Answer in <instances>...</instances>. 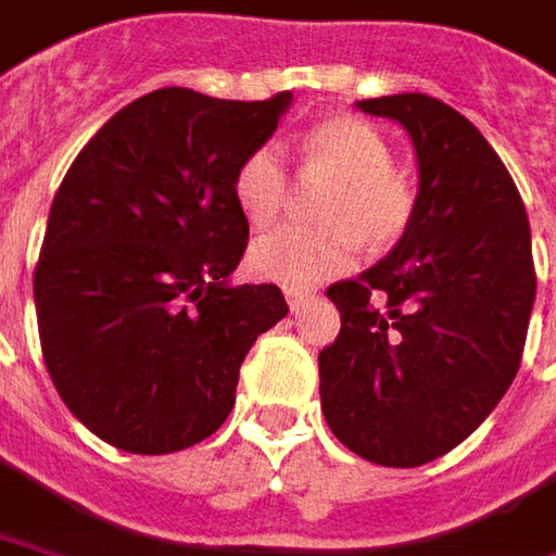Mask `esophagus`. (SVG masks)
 <instances>
[{"mask_svg":"<svg viewBox=\"0 0 556 556\" xmlns=\"http://www.w3.org/2000/svg\"><path fill=\"white\" fill-rule=\"evenodd\" d=\"M305 303H308V293H303V290H287V305H290V312H300Z\"/></svg>","mask_w":556,"mask_h":556,"instance_id":"34e87169","label":"esophagus"}]
</instances>
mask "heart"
Returning <instances> with one entry per match:
<instances>
[{
    "label": "heart",
    "instance_id": "b5f03b06",
    "mask_svg": "<svg viewBox=\"0 0 556 556\" xmlns=\"http://www.w3.org/2000/svg\"><path fill=\"white\" fill-rule=\"evenodd\" d=\"M303 170L333 186L321 201V229L285 226L256 238L248 253L251 271L263 281L308 290L355 266L361 241L389 248L407 232L413 186L391 165L389 140L367 122L337 115L308 130ZM235 204L251 226H271L290 192L285 149L263 143L235 170Z\"/></svg>",
    "mask_w": 556,
    "mask_h": 556
}]
</instances>
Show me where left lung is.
Instances as JSON below:
<instances>
[{"mask_svg":"<svg viewBox=\"0 0 556 556\" xmlns=\"http://www.w3.org/2000/svg\"><path fill=\"white\" fill-rule=\"evenodd\" d=\"M409 134L407 232L327 296L342 330L318 355L330 431L361 459L416 468L459 446L511 389L532 303L530 219L495 149L428 94L357 100Z\"/></svg>","mask_w":556,"mask_h":556,"instance_id":"obj_1","label":"left lung"}]
</instances>
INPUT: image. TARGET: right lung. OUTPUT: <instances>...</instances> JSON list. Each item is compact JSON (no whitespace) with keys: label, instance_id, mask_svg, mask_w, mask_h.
Instances as JSON below:
<instances>
[{"label":"right lung","instance_id":"add662e5","mask_svg":"<svg viewBox=\"0 0 556 556\" xmlns=\"http://www.w3.org/2000/svg\"><path fill=\"white\" fill-rule=\"evenodd\" d=\"M290 103L159 88L66 170L33 296L51 382L100 441L162 456L211 438L244 355L287 315L275 285H232L251 232L232 182Z\"/></svg>","mask_w":556,"mask_h":556}]
</instances>
